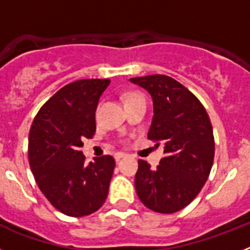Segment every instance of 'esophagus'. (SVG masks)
<instances>
[{"label": "esophagus", "mask_w": 250, "mask_h": 250, "mask_svg": "<svg viewBox=\"0 0 250 250\" xmlns=\"http://www.w3.org/2000/svg\"><path fill=\"white\" fill-rule=\"evenodd\" d=\"M125 156H126V154H125V152H121V151H118V152H115V154H114V158H115V160H116V161H119L120 159L125 158Z\"/></svg>", "instance_id": "34e87169"}]
</instances>
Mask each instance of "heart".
Returning a JSON list of instances; mask_svg holds the SVG:
<instances>
[{"label":"heart","mask_w":250,"mask_h":250,"mask_svg":"<svg viewBox=\"0 0 250 250\" xmlns=\"http://www.w3.org/2000/svg\"><path fill=\"white\" fill-rule=\"evenodd\" d=\"M140 98H143L140 94H136V92H130V94H127L126 96H125V104L130 103V101L136 100V99H140Z\"/></svg>","instance_id":"1"}]
</instances>
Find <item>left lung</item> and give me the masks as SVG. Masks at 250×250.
<instances>
[{
    "label": "left lung",
    "mask_w": 250,
    "mask_h": 250,
    "mask_svg": "<svg viewBox=\"0 0 250 250\" xmlns=\"http://www.w3.org/2000/svg\"><path fill=\"white\" fill-rule=\"evenodd\" d=\"M152 99L147 139L164 143L165 156L152 170L139 160V199L156 213L171 214L190 204L208 180L214 161V135L207 110L193 92L167 75L130 79Z\"/></svg>",
    "instance_id": "8db88e82"
}]
</instances>
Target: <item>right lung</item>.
I'll return each mask as SVG.
<instances>
[{
	"instance_id": "obj_1",
	"label": "right lung",
	"mask_w": 250,
	"mask_h": 250,
	"mask_svg": "<svg viewBox=\"0 0 250 250\" xmlns=\"http://www.w3.org/2000/svg\"><path fill=\"white\" fill-rule=\"evenodd\" d=\"M109 79L68 83L37 112L28 135V161L40 190L57 210L85 216L105 203L115 169L112 156L85 163L83 139L96 131L95 112Z\"/></svg>"
}]
</instances>
